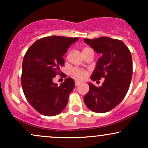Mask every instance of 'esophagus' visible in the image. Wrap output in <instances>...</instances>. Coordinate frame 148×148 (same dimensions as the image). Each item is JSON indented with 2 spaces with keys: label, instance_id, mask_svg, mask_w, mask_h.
<instances>
[{
  "label": "esophagus",
  "instance_id": "esophagus-1",
  "mask_svg": "<svg viewBox=\"0 0 148 148\" xmlns=\"http://www.w3.org/2000/svg\"><path fill=\"white\" fill-rule=\"evenodd\" d=\"M81 84V82H80L79 81H75V86H79V85Z\"/></svg>",
  "mask_w": 148,
  "mask_h": 148
}]
</instances>
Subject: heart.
Segmentation results:
<instances>
[{"instance_id": "1", "label": "heart", "mask_w": 148, "mask_h": 148, "mask_svg": "<svg viewBox=\"0 0 148 148\" xmlns=\"http://www.w3.org/2000/svg\"><path fill=\"white\" fill-rule=\"evenodd\" d=\"M92 51V49L91 48H89V47H85V48L83 49L82 53H85L86 51ZM70 73L74 78H76V79H79V80L86 79V78L88 77V73L87 71L84 70V69H77V68H74L72 69Z\"/></svg>"}]
</instances>
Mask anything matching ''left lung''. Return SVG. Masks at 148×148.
<instances>
[{
  "mask_svg": "<svg viewBox=\"0 0 148 148\" xmlns=\"http://www.w3.org/2000/svg\"><path fill=\"white\" fill-rule=\"evenodd\" d=\"M84 42L101 54L91 79L99 81L104 78L99 88L88 83L84 102L91 111L106 113L118 106L128 91L133 74L132 54L124 42L116 39L101 37Z\"/></svg>",
  "mask_w": 148,
  "mask_h": 148,
  "instance_id": "left-lung-1",
  "label": "left lung"
}]
</instances>
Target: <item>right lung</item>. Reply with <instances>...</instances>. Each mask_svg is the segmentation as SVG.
Returning <instances> with one entry per match:
<instances>
[{
  "mask_svg": "<svg viewBox=\"0 0 148 148\" xmlns=\"http://www.w3.org/2000/svg\"><path fill=\"white\" fill-rule=\"evenodd\" d=\"M79 37H46L37 40L25 53L22 63L21 82L24 95L37 112L54 116L64 110L69 95L74 88V81L67 78L60 86L53 82L62 74V56ZM64 78L66 77L64 74Z\"/></svg>",
  "mask_w": 148,
  "mask_h": 148,
  "instance_id": "obj_1",
  "label": "right lung"
}]
</instances>
